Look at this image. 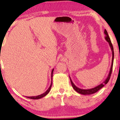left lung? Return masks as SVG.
<instances>
[{"instance_id": "8db88e82", "label": "left lung", "mask_w": 120, "mask_h": 120, "mask_svg": "<svg viewBox=\"0 0 120 120\" xmlns=\"http://www.w3.org/2000/svg\"><path fill=\"white\" fill-rule=\"evenodd\" d=\"M104 34H105V39L106 41H107V42H108L109 45L110 47H111V50H112V64H111V69H110V71H109V72L108 75V77H107V78L105 79V80L102 83L100 84V85H98V86L95 87H94V88H92V89H80V88L77 87L73 83V82L72 81H71V77H69L70 80H71V85H72L73 88L74 90H75V91H76L77 93L81 94H82V95H91V94H94V93H96V92L98 91L100 89H101L103 87H104V85H106V84L108 83L109 80V79H110V77H111V73H112V71L113 64V59H114L113 47L112 44V43H111V39H110L109 37L108 33H107V30H106L105 29L104 30Z\"/></svg>"}]
</instances>
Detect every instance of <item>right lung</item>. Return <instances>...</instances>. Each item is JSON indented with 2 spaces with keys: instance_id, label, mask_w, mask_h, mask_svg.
Instances as JSON below:
<instances>
[{
  "instance_id": "obj_1",
  "label": "right lung",
  "mask_w": 120,
  "mask_h": 120,
  "mask_svg": "<svg viewBox=\"0 0 120 120\" xmlns=\"http://www.w3.org/2000/svg\"><path fill=\"white\" fill-rule=\"evenodd\" d=\"M53 69H53L52 70V71H51V79H52V76H53ZM52 82L51 81V85L49 87V88L48 89V90L46 91L45 93H44L43 94H42L41 95H38V96H26L27 98H28L29 99H41L42 98L44 97V96H45L46 95L49 94V91L51 90V86H52Z\"/></svg>"
}]
</instances>
